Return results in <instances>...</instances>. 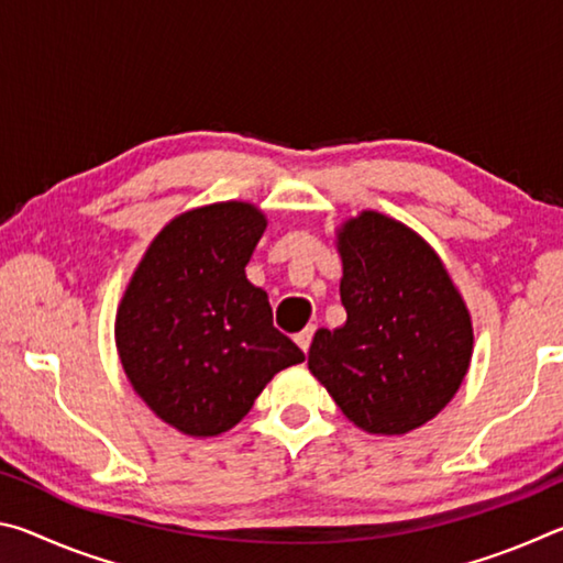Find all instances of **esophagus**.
Here are the masks:
<instances>
[{
  "instance_id": "esophagus-1",
  "label": "esophagus",
  "mask_w": 563,
  "mask_h": 563,
  "mask_svg": "<svg viewBox=\"0 0 563 563\" xmlns=\"http://www.w3.org/2000/svg\"><path fill=\"white\" fill-rule=\"evenodd\" d=\"M312 335H316V328H312V325H308V328H305L302 332H298V335H295V342H298V347H300L302 352H308V350H310Z\"/></svg>"
}]
</instances>
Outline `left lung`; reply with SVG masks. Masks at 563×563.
I'll return each mask as SVG.
<instances>
[{
    "instance_id": "1",
    "label": "left lung",
    "mask_w": 563,
    "mask_h": 563,
    "mask_svg": "<svg viewBox=\"0 0 563 563\" xmlns=\"http://www.w3.org/2000/svg\"><path fill=\"white\" fill-rule=\"evenodd\" d=\"M338 251L347 320L316 332L310 373L360 430H417L442 412L470 369V310L440 255L395 218H350Z\"/></svg>"
}]
</instances>
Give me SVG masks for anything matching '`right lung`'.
<instances>
[{
  "label": "right lung",
  "instance_id": "1",
  "mask_svg": "<svg viewBox=\"0 0 563 563\" xmlns=\"http://www.w3.org/2000/svg\"><path fill=\"white\" fill-rule=\"evenodd\" d=\"M265 216L241 201L180 213L148 245L117 310L131 387L188 437H216L251 412L275 373L305 360L273 328L245 265Z\"/></svg>",
  "mask_w": 563,
  "mask_h": 563
}]
</instances>
